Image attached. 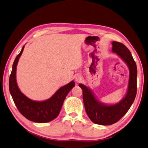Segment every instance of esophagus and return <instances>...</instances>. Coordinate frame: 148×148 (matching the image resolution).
I'll use <instances>...</instances> for the list:
<instances>
[{
	"label": "esophagus",
	"mask_w": 148,
	"mask_h": 148,
	"mask_svg": "<svg viewBox=\"0 0 148 148\" xmlns=\"http://www.w3.org/2000/svg\"><path fill=\"white\" fill-rule=\"evenodd\" d=\"M82 80V77L80 75H77V76L75 77V81L77 82H80Z\"/></svg>",
	"instance_id": "1"
}]
</instances>
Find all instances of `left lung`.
I'll return each instance as SVG.
<instances>
[{
	"label": "left lung",
	"mask_w": 148,
	"mask_h": 148,
	"mask_svg": "<svg viewBox=\"0 0 148 148\" xmlns=\"http://www.w3.org/2000/svg\"><path fill=\"white\" fill-rule=\"evenodd\" d=\"M112 51L126 63L130 69V79L127 91L125 97L119 103L113 105H106L99 102L90 88L82 84L79 85L82 90L83 101L89 118L95 124L111 125L118 122L132 106L136 95L137 69L132 53L122 43L113 41Z\"/></svg>",
	"instance_id": "obj_1"
}]
</instances>
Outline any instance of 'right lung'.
<instances>
[{
	"mask_svg": "<svg viewBox=\"0 0 148 148\" xmlns=\"http://www.w3.org/2000/svg\"><path fill=\"white\" fill-rule=\"evenodd\" d=\"M24 48L15 58L9 79V89L13 100L18 110L22 115L31 121L45 123L53 121L58 115L64 100L67 95L75 86L74 81L62 86L55 92L51 98L44 101H34L27 98L22 93L16 84V70L19 58Z\"/></svg>",
	"mask_w": 148,
	"mask_h": 148,
	"instance_id": "add662e5",
	"label": "right lung"
}]
</instances>
